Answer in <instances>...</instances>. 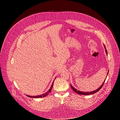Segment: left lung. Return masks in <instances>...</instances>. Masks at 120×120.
Returning a JSON list of instances; mask_svg holds the SVG:
<instances>
[{
  "label": "left lung",
  "mask_w": 120,
  "mask_h": 120,
  "mask_svg": "<svg viewBox=\"0 0 120 120\" xmlns=\"http://www.w3.org/2000/svg\"><path fill=\"white\" fill-rule=\"evenodd\" d=\"M104 45V47H105V52H106V55H107V50H106V47H105V45ZM108 72H109L108 71L107 76V75H108ZM105 80H106V79H105ZM105 81L103 83H102V84H101V86L99 88H98L97 89H96V90H95V91H93V92H83L80 91H79V90L78 91V90H77V89H76L75 87H74L71 84V87L72 89L73 90V91H74L75 93H76L77 94H82V95H89V94H94V93H97L98 91H99L101 88V87H102V86H103V85H104V83H105Z\"/></svg>",
  "instance_id": "left-lung-1"
}]
</instances>
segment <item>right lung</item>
<instances>
[{
  "label": "right lung",
  "mask_w": 120,
  "mask_h": 120,
  "mask_svg": "<svg viewBox=\"0 0 120 120\" xmlns=\"http://www.w3.org/2000/svg\"><path fill=\"white\" fill-rule=\"evenodd\" d=\"M55 79H56V78H55ZM54 82V81H53V83H52V85H51V88H50L49 89V90L47 92H46L45 94H41V95H38V96H30V95H26V96H28V97H31V98H41V97H44L46 96V95H48V94H49V93L51 92V90H52V87H53V86Z\"/></svg>",
  "instance_id": "right-lung-1"
}]
</instances>
